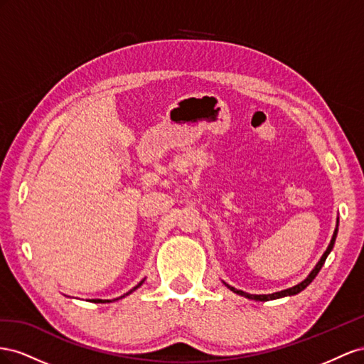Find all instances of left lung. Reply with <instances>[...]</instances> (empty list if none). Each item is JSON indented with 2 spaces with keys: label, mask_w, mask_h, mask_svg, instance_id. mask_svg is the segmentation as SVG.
<instances>
[{
  "label": "left lung",
  "mask_w": 364,
  "mask_h": 364,
  "mask_svg": "<svg viewBox=\"0 0 364 364\" xmlns=\"http://www.w3.org/2000/svg\"><path fill=\"white\" fill-rule=\"evenodd\" d=\"M337 232H338V221H337V227H336V230H334V235H332V240H331V242H329V245H328V248H326V252L323 253V256H321V259L318 261V264L316 265V268L313 269V272L309 273V276L304 280V282H300L299 285H296V287H293V288H287V289H284V291H277V293H273V294H248V293H244V291H241V289H236V288H233V287H230V285H227V287L230 288L232 291L236 293V294L244 296V297L252 299V300H261V302H267V300H273V299H280V297H285V296H294V294L302 291V289H305L311 282H313L314 277L318 274L321 267H323V264H325V261H326L328 255H329L331 250H332V247H334L336 237H337Z\"/></svg>",
  "instance_id": "1"
}]
</instances>
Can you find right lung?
I'll return each mask as SVG.
<instances>
[{"label": "right lung", "instance_id": "1", "mask_svg": "<svg viewBox=\"0 0 364 364\" xmlns=\"http://www.w3.org/2000/svg\"><path fill=\"white\" fill-rule=\"evenodd\" d=\"M141 284H143V280H141V282H140V284H139V285H136V287H134V288H132V289H131V291H128V293H127V294H124V296H128V294H131V293H132V291H134V289H137V288H139V287H140V285H141ZM124 296H122V297H124Z\"/></svg>", "mask_w": 364, "mask_h": 364}]
</instances>
